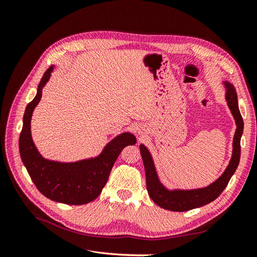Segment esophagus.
Segmentation results:
<instances>
[{"instance_id": "34e87169", "label": "esophagus", "mask_w": 257, "mask_h": 257, "mask_svg": "<svg viewBox=\"0 0 257 257\" xmlns=\"http://www.w3.org/2000/svg\"><path fill=\"white\" fill-rule=\"evenodd\" d=\"M142 133V131L141 130H138V134H141Z\"/></svg>"}]
</instances>
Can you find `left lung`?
I'll use <instances>...</instances> for the list:
<instances>
[{
	"label": "left lung",
	"mask_w": 257,
	"mask_h": 257,
	"mask_svg": "<svg viewBox=\"0 0 257 257\" xmlns=\"http://www.w3.org/2000/svg\"><path fill=\"white\" fill-rule=\"evenodd\" d=\"M222 84L225 90V100H226L230 113L236 123V131L234 138H232L230 161L223 174L215 181L204 186V188L169 190L160 180L149 149L143 144L139 146L145 165L148 194L154 203L161 208L170 210V211L181 212L211 203L220 196V194L228 184L231 176L236 172L240 161V139L243 133V120L239 111L238 97L235 87L228 81H222Z\"/></svg>",
	"instance_id": "1"
}]
</instances>
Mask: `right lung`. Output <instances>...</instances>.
Here are the masks:
<instances>
[{
	"mask_svg": "<svg viewBox=\"0 0 257 257\" xmlns=\"http://www.w3.org/2000/svg\"><path fill=\"white\" fill-rule=\"evenodd\" d=\"M53 69L54 65H51L45 72L35 97L26 107L19 138L20 157L37 190L44 196L66 205H84L99 195L123 148L135 145L136 137L131 132H123L107 143L102 152L94 158L76 162L45 159L32 139L31 120Z\"/></svg>",
	"mask_w": 257,
	"mask_h": 257,
	"instance_id": "obj_1",
	"label": "right lung"
}]
</instances>
